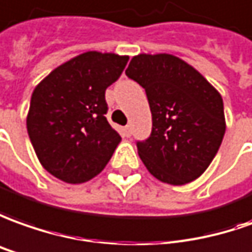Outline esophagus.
Returning <instances> with one entry per match:
<instances>
[{
	"instance_id": "obj_1",
	"label": "esophagus",
	"mask_w": 252,
	"mask_h": 252,
	"mask_svg": "<svg viewBox=\"0 0 252 252\" xmlns=\"http://www.w3.org/2000/svg\"><path fill=\"white\" fill-rule=\"evenodd\" d=\"M122 131H123V134H125L126 137L131 136V127H130V126H125V127L122 129Z\"/></svg>"
}]
</instances>
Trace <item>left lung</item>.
Listing matches in <instances>:
<instances>
[{
  "instance_id": "8db88e82",
  "label": "left lung",
  "mask_w": 252,
  "mask_h": 252,
  "mask_svg": "<svg viewBox=\"0 0 252 252\" xmlns=\"http://www.w3.org/2000/svg\"><path fill=\"white\" fill-rule=\"evenodd\" d=\"M126 75L147 92L152 133L138 141L144 166L170 185L195 181L213 162L226 130L220 92L182 59L140 53Z\"/></svg>"
}]
</instances>
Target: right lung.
<instances>
[{
    "mask_svg": "<svg viewBox=\"0 0 252 252\" xmlns=\"http://www.w3.org/2000/svg\"><path fill=\"white\" fill-rule=\"evenodd\" d=\"M129 56L89 50L56 67L35 86L27 131L43 169L67 184L100 174L121 136L105 118V89Z\"/></svg>",
    "mask_w": 252,
    "mask_h": 252,
    "instance_id": "add662e5",
    "label": "right lung"
}]
</instances>
